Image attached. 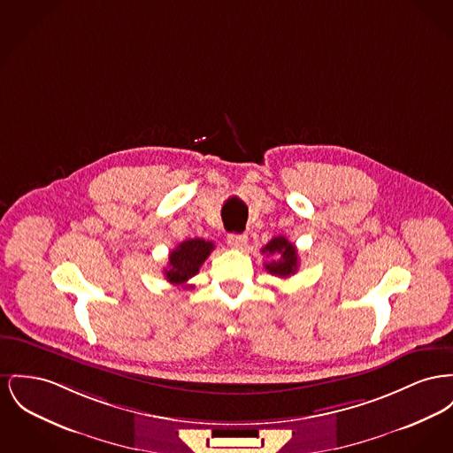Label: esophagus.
<instances>
[{
	"label": "esophagus",
	"mask_w": 453,
	"mask_h": 453,
	"mask_svg": "<svg viewBox=\"0 0 453 453\" xmlns=\"http://www.w3.org/2000/svg\"><path fill=\"white\" fill-rule=\"evenodd\" d=\"M248 242V236L246 234H229L227 236V244L234 250H242Z\"/></svg>",
	"instance_id": "obj_1"
}]
</instances>
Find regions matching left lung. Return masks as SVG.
I'll use <instances>...</instances> for the list:
<instances>
[{
	"mask_svg": "<svg viewBox=\"0 0 453 453\" xmlns=\"http://www.w3.org/2000/svg\"><path fill=\"white\" fill-rule=\"evenodd\" d=\"M262 253L268 257H275V260L272 262H266L265 270L270 272L272 275H277V277H291L296 273L297 270V250L294 246L293 242L286 240L284 236H279V238H273L270 242H266L265 248H262ZM281 258L279 259L278 257Z\"/></svg>",
	"mask_w": 453,
	"mask_h": 453,
	"instance_id": "1",
	"label": "left lung"
}]
</instances>
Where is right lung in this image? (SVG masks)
<instances>
[{
    "mask_svg": "<svg viewBox=\"0 0 453 453\" xmlns=\"http://www.w3.org/2000/svg\"><path fill=\"white\" fill-rule=\"evenodd\" d=\"M213 250L212 241H183L178 248L169 253V264L164 268V275L171 284L185 286L191 277H195L202 264L209 258Z\"/></svg>",
    "mask_w": 453,
    "mask_h": 453,
    "instance_id": "obj_1",
    "label": "right lung"
}]
</instances>
